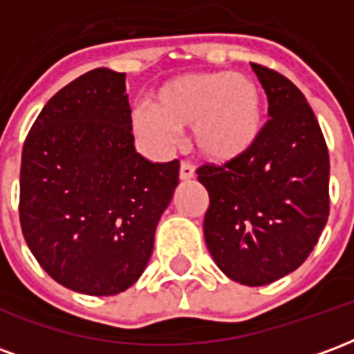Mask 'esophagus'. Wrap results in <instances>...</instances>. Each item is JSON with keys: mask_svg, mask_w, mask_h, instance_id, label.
<instances>
[{"mask_svg": "<svg viewBox=\"0 0 354 354\" xmlns=\"http://www.w3.org/2000/svg\"><path fill=\"white\" fill-rule=\"evenodd\" d=\"M193 176H195V169H193L189 162H182V165H180V180H182V182H187V180H192Z\"/></svg>", "mask_w": 354, "mask_h": 354, "instance_id": "obj_1", "label": "esophagus"}]
</instances>
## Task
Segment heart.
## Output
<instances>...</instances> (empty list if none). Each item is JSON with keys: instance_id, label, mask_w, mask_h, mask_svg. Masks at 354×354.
Masks as SVG:
<instances>
[{"instance_id": "1", "label": "heart", "mask_w": 354, "mask_h": 354, "mask_svg": "<svg viewBox=\"0 0 354 354\" xmlns=\"http://www.w3.org/2000/svg\"><path fill=\"white\" fill-rule=\"evenodd\" d=\"M136 134L169 147L174 132L189 127L193 149L212 165H231L258 146L266 100L258 81L245 73H189L162 83L149 109L132 113Z\"/></svg>"}]
</instances>
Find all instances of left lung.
I'll return each mask as SVG.
<instances>
[{
    "label": "left lung",
    "instance_id": "left-lung-1",
    "mask_svg": "<svg viewBox=\"0 0 354 354\" xmlns=\"http://www.w3.org/2000/svg\"><path fill=\"white\" fill-rule=\"evenodd\" d=\"M269 100L258 146L241 161L197 170L210 205L205 241L231 281L263 286L301 266L330 210V161L317 117L281 73L252 64Z\"/></svg>",
    "mask_w": 354,
    "mask_h": 354
}]
</instances>
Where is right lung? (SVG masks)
I'll list each match as a JSON object with an SVG mask.
<instances>
[{
  "instance_id": "1",
  "label": "right lung",
  "mask_w": 354,
  "mask_h": 354,
  "mask_svg": "<svg viewBox=\"0 0 354 354\" xmlns=\"http://www.w3.org/2000/svg\"><path fill=\"white\" fill-rule=\"evenodd\" d=\"M180 162L136 151L124 73L96 68L50 98L22 149L20 225L66 288L115 296L144 273Z\"/></svg>"
}]
</instances>
